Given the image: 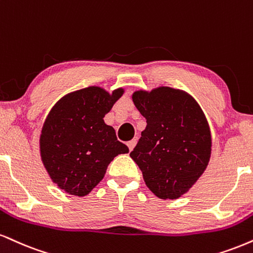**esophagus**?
Returning a JSON list of instances; mask_svg holds the SVG:
<instances>
[{
    "instance_id": "1",
    "label": "esophagus",
    "mask_w": 253,
    "mask_h": 253,
    "mask_svg": "<svg viewBox=\"0 0 253 253\" xmlns=\"http://www.w3.org/2000/svg\"><path fill=\"white\" fill-rule=\"evenodd\" d=\"M135 145H136V139H133V140H130V141L127 142V146H128L129 151H132L133 148H134Z\"/></svg>"
}]
</instances>
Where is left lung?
Listing matches in <instances>:
<instances>
[{
    "label": "left lung",
    "mask_w": 253,
    "mask_h": 253,
    "mask_svg": "<svg viewBox=\"0 0 253 253\" xmlns=\"http://www.w3.org/2000/svg\"><path fill=\"white\" fill-rule=\"evenodd\" d=\"M147 121L129 157L160 199H178L205 172L212 151L210 125L192 95L167 86L132 94Z\"/></svg>",
    "instance_id": "8db88e82"
}]
</instances>
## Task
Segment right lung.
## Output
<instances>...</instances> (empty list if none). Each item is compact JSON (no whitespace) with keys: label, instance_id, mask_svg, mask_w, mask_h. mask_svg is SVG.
Listing matches in <instances>:
<instances>
[{"label":"right lung","instance_id":"obj_1","mask_svg":"<svg viewBox=\"0 0 253 253\" xmlns=\"http://www.w3.org/2000/svg\"><path fill=\"white\" fill-rule=\"evenodd\" d=\"M124 93V88L109 93L90 86L66 94L51 107L40 135V156L60 190L87 196L102 180L109 163L129 152L103 121Z\"/></svg>","mask_w":253,"mask_h":253}]
</instances>
